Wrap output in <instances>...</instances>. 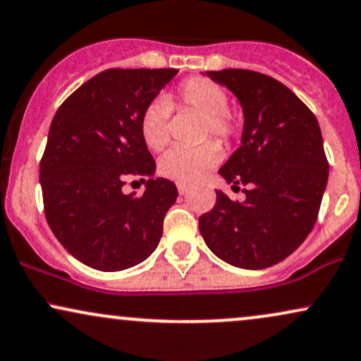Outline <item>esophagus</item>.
Segmentation results:
<instances>
[{
	"mask_svg": "<svg viewBox=\"0 0 361 361\" xmlns=\"http://www.w3.org/2000/svg\"><path fill=\"white\" fill-rule=\"evenodd\" d=\"M177 190H179L180 195H188L189 194V188H188V185H184V184L177 185Z\"/></svg>",
	"mask_w": 361,
	"mask_h": 361,
	"instance_id": "34e87169",
	"label": "esophagus"
}]
</instances>
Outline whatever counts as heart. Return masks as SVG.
<instances>
[{
    "label": "heart",
    "instance_id": "1",
    "mask_svg": "<svg viewBox=\"0 0 361 361\" xmlns=\"http://www.w3.org/2000/svg\"><path fill=\"white\" fill-rule=\"evenodd\" d=\"M229 99L224 88L206 77H190L166 99H155L140 115V135L150 150H162L171 140L172 109L192 110L202 115L201 140L212 139L218 145H229L238 133V120L228 109ZM219 159V149L212 142L185 149L176 147L159 160V172L177 184H195L202 180Z\"/></svg>",
    "mask_w": 361,
    "mask_h": 361
}]
</instances>
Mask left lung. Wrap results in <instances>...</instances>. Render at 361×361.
<instances>
[{
  "label": "left lung",
  "instance_id": "8db88e82",
  "mask_svg": "<svg viewBox=\"0 0 361 361\" xmlns=\"http://www.w3.org/2000/svg\"><path fill=\"white\" fill-rule=\"evenodd\" d=\"M238 97L244 114L241 147L219 169L246 199L216 190V204L199 217L207 247L244 269L283 261L318 219L328 160L314 114L281 82L252 70L206 72Z\"/></svg>",
  "mask_w": 361,
  "mask_h": 361
}]
</instances>
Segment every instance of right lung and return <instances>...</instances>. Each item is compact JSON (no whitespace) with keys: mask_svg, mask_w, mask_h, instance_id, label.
<instances>
[{"mask_svg":"<svg viewBox=\"0 0 361 361\" xmlns=\"http://www.w3.org/2000/svg\"><path fill=\"white\" fill-rule=\"evenodd\" d=\"M177 72L109 68L77 88L51 120L39 162L44 216L61 246L93 269L132 268L162 238L177 189L152 179L155 160L139 122ZM132 178L146 182L142 196L121 192Z\"/></svg>","mask_w":361,"mask_h":361,"instance_id":"1","label":"right lung"}]
</instances>
